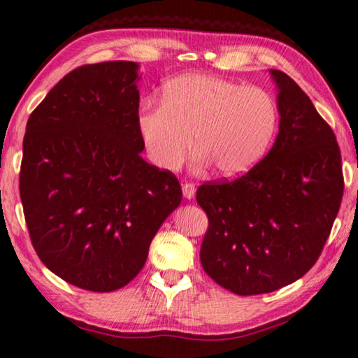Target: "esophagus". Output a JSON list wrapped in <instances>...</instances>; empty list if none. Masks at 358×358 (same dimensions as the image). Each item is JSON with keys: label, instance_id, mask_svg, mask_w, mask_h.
<instances>
[{"label": "esophagus", "instance_id": "esophagus-1", "mask_svg": "<svg viewBox=\"0 0 358 358\" xmlns=\"http://www.w3.org/2000/svg\"><path fill=\"white\" fill-rule=\"evenodd\" d=\"M183 196H185V199H192L194 196H196V186H194L192 183H185L183 185Z\"/></svg>", "mask_w": 358, "mask_h": 358}]
</instances>
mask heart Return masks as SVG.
<instances>
[{"instance_id":"obj_1","label":"heart","mask_w":358,"mask_h":358,"mask_svg":"<svg viewBox=\"0 0 358 358\" xmlns=\"http://www.w3.org/2000/svg\"><path fill=\"white\" fill-rule=\"evenodd\" d=\"M276 124L278 106L268 92L208 74L172 78L162 87L161 102H145L137 113V131L151 164L175 171L194 141L197 164L215 166L227 178L257 164Z\"/></svg>"}]
</instances>
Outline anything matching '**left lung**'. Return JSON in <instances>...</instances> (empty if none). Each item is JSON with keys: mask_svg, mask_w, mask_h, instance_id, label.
<instances>
[{"mask_svg": "<svg viewBox=\"0 0 358 358\" xmlns=\"http://www.w3.org/2000/svg\"><path fill=\"white\" fill-rule=\"evenodd\" d=\"M280 132L262 161L237 180L208 181L196 199L208 216L201 262L237 295L273 292L316 264L341 205L344 178L335 132L281 71Z\"/></svg>", "mask_w": 358, "mask_h": 358, "instance_id": "obj_1", "label": "left lung"}]
</instances>
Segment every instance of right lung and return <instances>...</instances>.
Segmentation results:
<instances>
[{"mask_svg": "<svg viewBox=\"0 0 358 358\" xmlns=\"http://www.w3.org/2000/svg\"><path fill=\"white\" fill-rule=\"evenodd\" d=\"M138 64H85L34 108L23 137L20 199L48 270L92 292L134 280L151 240L181 202L171 171L142 157Z\"/></svg>", "mask_w": 358, "mask_h": 358, "instance_id": "1", "label": "right lung"}]
</instances>
